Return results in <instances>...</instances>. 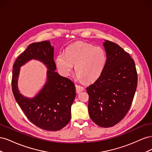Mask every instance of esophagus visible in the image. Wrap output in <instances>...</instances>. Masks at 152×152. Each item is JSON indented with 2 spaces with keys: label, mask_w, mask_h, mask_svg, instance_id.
<instances>
[{
  "label": "esophagus",
  "mask_w": 152,
  "mask_h": 152,
  "mask_svg": "<svg viewBox=\"0 0 152 152\" xmlns=\"http://www.w3.org/2000/svg\"><path fill=\"white\" fill-rule=\"evenodd\" d=\"M75 87H76V91H77V93H80V92L83 91L84 90V87L83 86H80V85L76 84Z\"/></svg>",
  "instance_id": "obj_1"
}]
</instances>
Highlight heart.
<instances>
[{
	"mask_svg": "<svg viewBox=\"0 0 152 152\" xmlns=\"http://www.w3.org/2000/svg\"><path fill=\"white\" fill-rule=\"evenodd\" d=\"M55 61L59 71L63 75H70L75 65L78 79L93 82L104 71L107 54L102 48L84 42H77L68 46L65 53L59 52Z\"/></svg>",
	"mask_w": 152,
	"mask_h": 152,
	"instance_id": "b5f03b06",
	"label": "heart"
}]
</instances>
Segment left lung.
Segmentation results:
<instances>
[{
    "label": "left lung",
    "instance_id": "left-lung-1",
    "mask_svg": "<svg viewBox=\"0 0 152 152\" xmlns=\"http://www.w3.org/2000/svg\"><path fill=\"white\" fill-rule=\"evenodd\" d=\"M107 62L102 74L86 89L91 118L102 127L115 125L130 109L137 84L135 63L121 47L104 40Z\"/></svg>",
    "mask_w": 152,
    "mask_h": 152
}]
</instances>
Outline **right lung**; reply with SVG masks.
<instances>
[{"instance_id": "add662e5", "label": "right lung", "mask_w": 152, "mask_h": 152, "mask_svg": "<svg viewBox=\"0 0 152 152\" xmlns=\"http://www.w3.org/2000/svg\"><path fill=\"white\" fill-rule=\"evenodd\" d=\"M34 59L47 66V80L33 98L20 93L17 87L20 67ZM54 61V48L49 41L30 44L14 63L12 89L16 102L26 117L35 126L44 130L61 129L70 122L71 107L76 96L74 83L58 74Z\"/></svg>"}]
</instances>
